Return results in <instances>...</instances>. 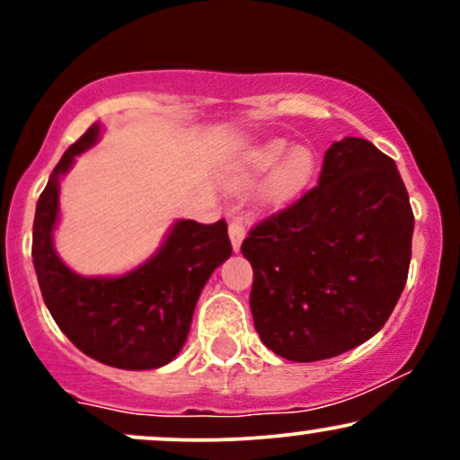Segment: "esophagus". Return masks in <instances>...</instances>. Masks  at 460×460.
I'll return each mask as SVG.
<instances>
[{"label":"esophagus","mask_w":460,"mask_h":460,"mask_svg":"<svg viewBox=\"0 0 460 460\" xmlns=\"http://www.w3.org/2000/svg\"><path fill=\"white\" fill-rule=\"evenodd\" d=\"M246 235V226L242 223V218H234L229 223V237H231V246H234V251H240V244L242 240H244Z\"/></svg>","instance_id":"esophagus-1"}]
</instances>
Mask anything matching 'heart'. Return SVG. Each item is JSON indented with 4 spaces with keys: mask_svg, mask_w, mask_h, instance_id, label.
Segmentation results:
<instances>
[{
    "mask_svg": "<svg viewBox=\"0 0 460 460\" xmlns=\"http://www.w3.org/2000/svg\"><path fill=\"white\" fill-rule=\"evenodd\" d=\"M283 153L285 142H268L260 149L251 151L244 157V164L237 168L231 183L235 188H246L252 179L260 177L261 172H266L268 168H272L274 164L281 160ZM314 166L315 160L309 149L289 151L274 171L270 183H268V199L277 200V203L292 199L294 194H298L300 190L307 186L311 175H314Z\"/></svg>",
    "mask_w": 460,
    "mask_h": 460,
    "instance_id": "heart-1",
    "label": "heart"
}]
</instances>
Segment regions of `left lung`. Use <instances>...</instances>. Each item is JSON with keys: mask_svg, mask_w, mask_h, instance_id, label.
I'll return each instance as SVG.
<instances>
[{"mask_svg": "<svg viewBox=\"0 0 460 460\" xmlns=\"http://www.w3.org/2000/svg\"><path fill=\"white\" fill-rule=\"evenodd\" d=\"M413 209L395 162L344 138L318 186L248 231L251 311L261 341L289 361H322L383 329L411 263Z\"/></svg>", "mask_w": 460, "mask_h": 460, "instance_id": "left-lung-1", "label": "left lung"}]
</instances>
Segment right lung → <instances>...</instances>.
I'll return each instance as SVG.
<instances>
[{"mask_svg":"<svg viewBox=\"0 0 460 460\" xmlns=\"http://www.w3.org/2000/svg\"><path fill=\"white\" fill-rule=\"evenodd\" d=\"M91 125L56 164L36 203L31 257L51 318L88 357L120 369H153L177 357L209 274L231 255L226 223L179 220L162 251L119 279H84L68 270L51 244L58 179L73 157L94 145Z\"/></svg>","mask_w":460,"mask_h":460,"instance_id":"obj_1","label":"right lung"}]
</instances>
